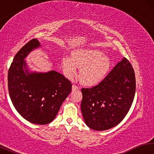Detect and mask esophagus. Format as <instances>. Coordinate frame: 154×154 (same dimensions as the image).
Instances as JSON below:
<instances>
[{"mask_svg":"<svg viewBox=\"0 0 154 154\" xmlns=\"http://www.w3.org/2000/svg\"><path fill=\"white\" fill-rule=\"evenodd\" d=\"M72 90H79V88H78L77 85H72Z\"/></svg>","mask_w":154,"mask_h":154,"instance_id":"34e87169","label":"esophagus"}]
</instances>
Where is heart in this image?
Masks as SVG:
<instances>
[{
  "instance_id": "b5f03b06",
  "label": "heart",
  "mask_w": 154,
  "mask_h": 154,
  "mask_svg": "<svg viewBox=\"0 0 154 154\" xmlns=\"http://www.w3.org/2000/svg\"><path fill=\"white\" fill-rule=\"evenodd\" d=\"M72 59L62 58V66L68 77L76 73V66L80 69L79 80L82 84L92 86L106 77L111 68V60L102 51L94 49H79L72 52Z\"/></svg>"
}]
</instances>
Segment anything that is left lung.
<instances>
[{"instance_id": "1", "label": "left lung", "mask_w": 154, "mask_h": 154, "mask_svg": "<svg viewBox=\"0 0 154 154\" xmlns=\"http://www.w3.org/2000/svg\"><path fill=\"white\" fill-rule=\"evenodd\" d=\"M135 90L134 69L124 58L98 85L82 89L81 110L85 124L98 131L117 126L130 110Z\"/></svg>"}]
</instances>
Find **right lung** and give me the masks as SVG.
<instances>
[{
    "instance_id": "add662e5",
    "label": "right lung",
    "mask_w": 154,
    "mask_h": 154,
    "mask_svg": "<svg viewBox=\"0 0 154 154\" xmlns=\"http://www.w3.org/2000/svg\"><path fill=\"white\" fill-rule=\"evenodd\" d=\"M41 47L39 41L34 38L16 54L8 71V89L18 113L31 123L44 125L56 118L71 92L72 84L63 75L55 71H30L25 58Z\"/></svg>"
}]
</instances>
